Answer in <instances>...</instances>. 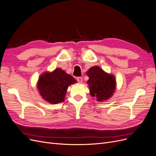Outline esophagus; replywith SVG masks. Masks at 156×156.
Instances as JSON below:
<instances>
[{
    "label": "esophagus",
    "mask_w": 156,
    "mask_h": 156,
    "mask_svg": "<svg viewBox=\"0 0 156 156\" xmlns=\"http://www.w3.org/2000/svg\"><path fill=\"white\" fill-rule=\"evenodd\" d=\"M77 81H78L80 83H81L82 82V77H78V78H77Z\"/></svg>",
    "instance_id": "obj_1"
}]
</instances>
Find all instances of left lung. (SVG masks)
I'll return each instance as SVG.
<instances>
[{
    "instance_id": "8db88e82",
    "label": "left lung",
    "mask_w": 156,
    "mask_h": 156,
    "mask_svg": "<svg viewBox=\"0 0 156 156\" xmlns=\"http://www.w3.org/2000/svg\"><path fill=\"white\" fill-rule=\"evenodd\" d=\"M87 74L89 77L87 83L92 97H96L98 101H102L112 96L116 86V82L113 75L105 73L97 66L90 68Z\"/></svg>"
}]
</instances>
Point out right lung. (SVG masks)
Instances as JSON below:
<instances>
[{"instance_id": "right-lung-1", "label": "right lung", "mask_w": 156, "mask_h": 156, "mask_svg": "<svg viewBox=\"0 0 156 156\" xmlns=\"http://www.w3.org/2000/svg\"><path fill=\"white\" fill-rule=\"evenodd\" d=\"M76 82L71 75L58 68L52 73H45L40 76L37 87L41 97L51 104L64 101L68 87Z\"/></svg>"}]
</instances>
